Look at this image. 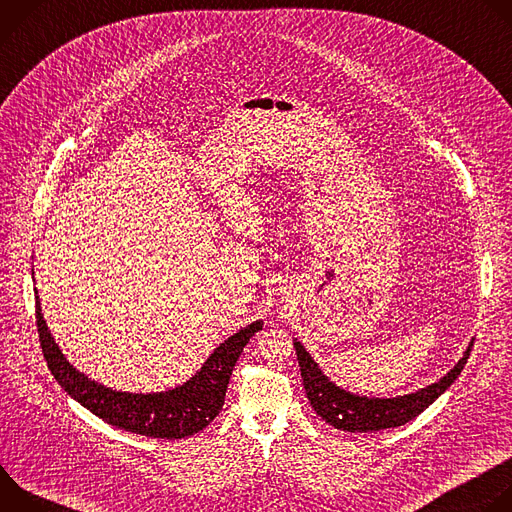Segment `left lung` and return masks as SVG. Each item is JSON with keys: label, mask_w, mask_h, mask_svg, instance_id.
<instances>
[{"label": "left lung", "mask_w": 512, "mask_h": 512, "mask_svg": "<svg viewBox=\"0 0 512 512\" xmlns=\"http://www.w3.org/2000/svg\"><path fill=\"white\" fill-rule=\"evenodd\" d=\"M474 340L466 348L464 356L458 360L456 367L437 383L419 389L417 393L393 397V399H369L352 395L334 383L328 381V377L322 375L318 364L312 360V356L306 352V348L296 340L294 348L298 354L300 371L304 389L308 395L310 405L314 411L336 429L352 431V433H367V431H379L389 427L405 425L407 421L415 419L421 411H425L437 397H440L462 373L464 364L470 356Z\"/></svg>", "instance_id": "8db88e82"}]
</instances>
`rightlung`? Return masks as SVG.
I'll use <instances>...</instances> for the list:
<instances>
[{"label": "right lung", "mask_w": 512, "mask_h": 512, "mask_svg": "<svg viewBox=\"0 0 512 512\" xmlns=\"http://www.w3.org/2000/svg\"><path fill=\"white\" fill-rule=\"evenodd\" d=\"M36 326L48 369L72 399L119 429L160 437V440H180V437H188L204 429L223 409L237 358L247 342L261 330L263 322H253L225 340L208 356L204 367L182 387L150 395L113 391L89 381L77 369H72L48 332L38 296Z\"/></svg>", "instance_id": "add662e5"}]
</instances>
